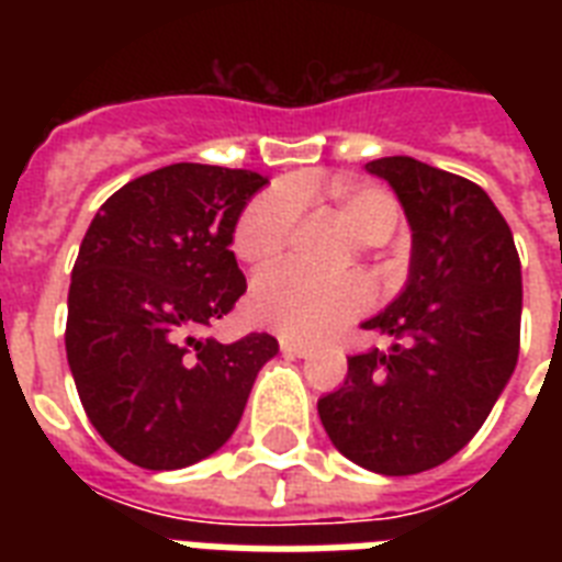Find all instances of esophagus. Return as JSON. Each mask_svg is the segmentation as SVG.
I'll return each mask as SVG.
<instances>
[{"label": "esophagus", "mask_w": 562, "mask_h": 562, "mask_svg": "<svg viewBox=\"0 0 562 562\" xmlns=\"http://www.w3.org/2000/svg\"><path fill=\"white\" fill-rule=\"evenodd\" d=\"M280 350L285 352V356H291V359H306V356H312V347L303 341H294V338H280Z\"/></svg>", "instance_id": "34e87169"}]
</instances>
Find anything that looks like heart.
<instances>
[{"label": "heart", "mask_w": 562, "mask_h": 562, "mask_svg": "<svg viewBox=\"0 0 562 562\" xmlns=\"http://www.w3.org/2000/svg\"><path fill=\"white\" fill-rule=\"evenodd\" d=\"M306 183H273L247 203L233 227V250L250 268L273 265L297 233ZM338 215L352 236L382 245L400 224V203L391 192L352 180L333 183ZM370 306V289L361 277L321 280L297 265H280L256 277L250 289V317L285 338L317 341L350 324Z\"/></svg>", "instance_id": "1"}]
</instances>
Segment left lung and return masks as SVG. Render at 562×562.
I'll return each mask as SVG.
<instances>
[{
    "label": "left lung",
    "instance_id": "obj_1",
    "mask_svg": "<svg viewBox=\"0 0 562 562\" xmlns=\"http://www.w3.org/2000/svg\"><path fill=\"white\" fill-rule=\"evenodd\" d=\"M368 171L391 183L408 218V282L361 324L391 347L347 359V379L317 400V414L344 458L414 475L461 452L510 382L522 265L507 221L472 180L414 157H382Z\"/></svg>",
    "mask_w": 562,
    "mask_h": 562
}]
</instances>
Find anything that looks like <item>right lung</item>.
Instances as JSON below:
<instances>
[{
  "mask_svg": "<svg viewBox=\"0 0 562 562\" xmlns=\"http://www.w3.org/2000/svg\"><path fill=\"white\" fill-rule=\"evenodd\" d=\"M268 178L175 162L131 180L95 212L69 285L66 359L87 417L125 461L183 470L227 443L268 333L198 338L245 294L233 227Z\"/></svg>",
  "mask_w": 562,
  "mask_h": 562,
  "instance_id": "obj_1",
  "label": "right lung"
}]
</instances>
